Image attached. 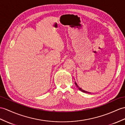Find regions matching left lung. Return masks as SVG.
Instances as JSON below:
<instances>
[{
  "mask_svg": "<svg viewBox=\"0 0 125 125\" xmlns=\"http://www.w3.org/2000/svg\"><path fill=\"white\" fill-rule=\"evenodd\" d=\"M75 84L76 86H77V87L78 88V89L79 90H80L81 91H82V92H84V93H90V92H87V91H84V90H82L81 87H79V86L76 83V82H75Z\"/></svg>",
  "mask_w": 125,
  "mask_h": 125,
  "instance_id": "8db88e82",
  "label": "left lung"
}]
</instances>
